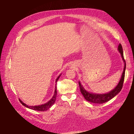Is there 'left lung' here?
I'll return each mask as SVG.
<instances>
[{
    "instance_id": "8db88e82",
    "label": "left lung",
    "mask_w": 134,
    "mask_h": 134,
    "mask_svg": "<svg viewBox=\"0 0 134 134\" xmlns=\"http://www.w3.org/2000/svg\"><path fill=\"white\" fill-rule=\"evenodd\" d=\"M118 51L121 54V55L122 57V60H124V62L125 63L124 71L121 76V79L118 83V84L117 85V86L114 88L113 90H112L111 91L108 93L105 94H95L89 92L87 91L84 87L82 85L81 82L79 81V86L80 88V91L81 92V93L83 95L84 98L85 99V100L87 101H89L90 102L93 103H99V104H102L103 103H105L106 102L109 101L111 99H112L113 98L116 96L117 94H118L120 91L122 89L123 83L125 79V70L126 67V64L125 60L124 59V54H123V50L121 44L120 43L118 46Z\"/></svg>"
}]
</instances>
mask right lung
Returning <instances> with one entry per match:
<instances>
[{
	"label": "right lung",
	"mask_w": 134,
	"mask_h": 134,
	"mask_svg": "<svg viewBox=\"0 0 134 134\" xmlns=\"http://www.w3.org/2000/svg\"><path fill=\"white\" fill-rule=\"evenodd\" d=\"M61 75H60L57 79H56L55 81V83H57V81L58 80V79H59L60 76ZM56 97H57V87H56V84H55V91H54V95L53 97L52 98V99L49 101L47 103L42 104V105H37V106H29L27 104H25L24 103H23L20 99V102L25 107H26L27 108H29L30 109L32 110H36V111H46L48 109H49L50 107H51V106H52V105L54 103L55 101V99H56Z\"/></svg>",
	"instance_id": "right-lung-1"
}]
</instances>
